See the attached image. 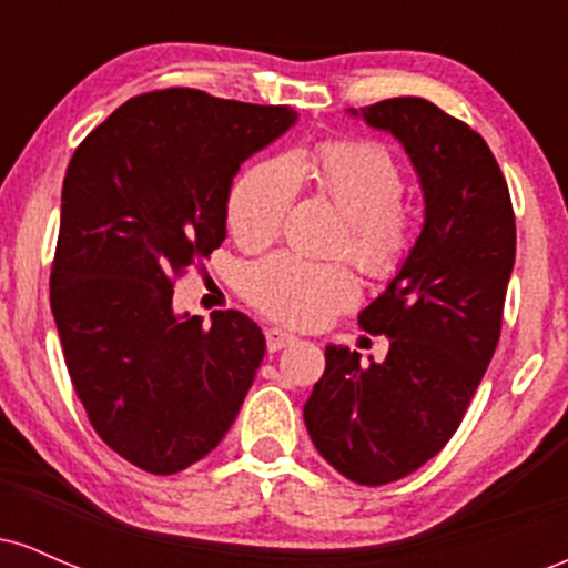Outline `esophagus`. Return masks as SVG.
I'll use <instances>...</instances> for the list:
<instances>
[{
	"mask_svg": "<svg viewBox=\"0 0 568 568\" xmlns=\"http://www.w3.org/2000/svg\"><path fill=\"white\" fill-rule=\"evenodd\" d=\"M266 349L270 352H277L283 347H288V344L296 342V336L291 334V331H283V328H266Z\"/></svg>",
	"mask_w": 568,
	"mask_h": 568,
	"instance_id": "obj_1",
	"label": "esophagus"
}]
</instances>
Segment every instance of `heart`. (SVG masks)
I'll list each match as a JSON object with an SVG mask.
<instances>
[{
    "instance_id": "obj_1",
    "label": "heart",
    "mask_w": 568,
    "mask_h": 568,
    "mask_svg": "<svg viewBox=\"0 0 568 568\" xmlns=\"http://www.w3.org/2000/svg\"><path fill=\"white\" fill-rule=\"evenodd\" d=\"M304 173L347 219L338 251L371 277L395 275L410 243V219L400 205L406 179L393 154L371 141H328L312 158L291 154L253 165L240 175L226 205L232 237L243 247L277 240ZM243 293L264 315L306 328L347 310L357 298V283L342 264L277 253L247 266Z\"/></svg>"
}]
</instances>
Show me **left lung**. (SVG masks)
Segmentation results:
<instances>
[{
	"label": "left lung",
	"mask_w": 568,
	"mask_h": 568,
	"mask_svg": "<svg viewBox=\"0 0 568 568\" xmlns=\"http://www.w3.org/2000/svg\"><path fill=\"white\" fill-rule=\"evenodd\" d=\"M352 116L395 135L425 194V224L387 288L357 315L389 338L382 363L325 347L304 425L334 470L384 486L446 446L484 379L515 264L507 181L488 143L425 98H389Z\"/></svg>",
	"instance_id": "obj_1"
}]
</instances>
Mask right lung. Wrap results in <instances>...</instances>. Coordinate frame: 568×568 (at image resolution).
<instances>
[{"label": "right lung", "instance_id": "add662e5", "mask_svg": "<svg viewBox=\"0 0 568 568\" xmlns=\"http://www.w3.org/2000/svg\"><path fill=\"white\" fill-rule=\"evenodd\" d=\"M298 114L168 88L130 98L77 146L50 306L98 438L152 475L186 470L237 419L266 349L243 312L173 310V280L226 237L232 179Z\"/></svg>", "mask_w": 568, "mask_h": 568}]
</instances>
